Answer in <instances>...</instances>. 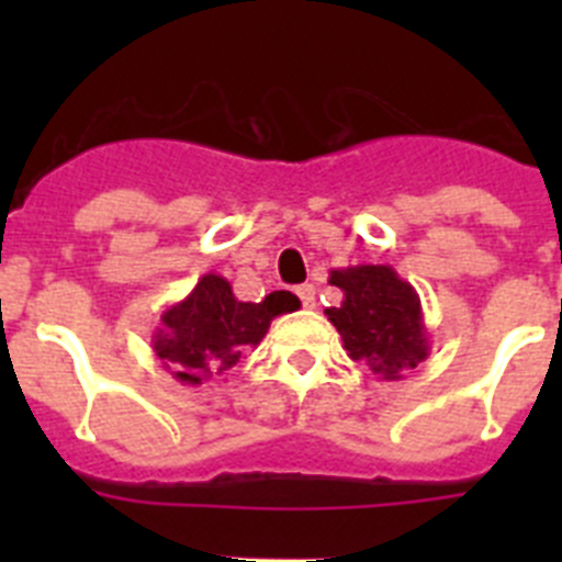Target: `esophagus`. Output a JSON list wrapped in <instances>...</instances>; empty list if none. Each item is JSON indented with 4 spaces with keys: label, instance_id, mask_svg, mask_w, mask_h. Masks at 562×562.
I'll return each instance as SVG.
<instances>
[{
    "label": "esophagus",
    "instance_id": "34e87169",
    "mask_svg": "<svg viewBox=\"0 0 562 562\" xmlns=\"http://www.w3.org/2000/svg\"><path fill=\"white\" fill-rule=\"evenodd\" d=\"M297 297H301V304H304L306 310H312V306H315V286L301 284L297 286Z\"/></svg>",
    "mask_w": 562,
    "mask_h": 562
}]
</instances>
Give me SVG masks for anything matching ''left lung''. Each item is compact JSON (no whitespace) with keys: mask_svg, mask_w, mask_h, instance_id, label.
<instances>
[{"mask_svg":"<svg viewBox=\"0 0 562 562\" xmlns=\"http://www.w3.org/2000/svg\"><path fill=\"white\" fill-rule=\"evenodd\" d=\"M342 304L326 317L342 337L351 360H362L380 380H402L430 355L422 301L389 265H357L329 272Z\"/></svg>","mask_w":562,"mask_h":562,"instance_id":"8db88e82","label":"left lung"}]
</instances>
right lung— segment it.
I'll return each instance as SVG.
<instances>
[{
	"instance_id": "right-lung-1",
	"label": "right lung",
	"mask_w": 562,
	"mask_h": 562,
	"mask_svg": "<svg viewBox=\"0 0 562 562\" xmlns=\"http://www.w3.org/2000/svg\"><path fill=\"white\" fill-rule=\"evenodd\" d=\"M295 312L286 292H272L261 304L238 301L227 278L205 272L191 292L160 315L151 342L162 369L182 385L222 380L241 357L256 349L270 324Z\"/></svg>"
}]
</instances>
